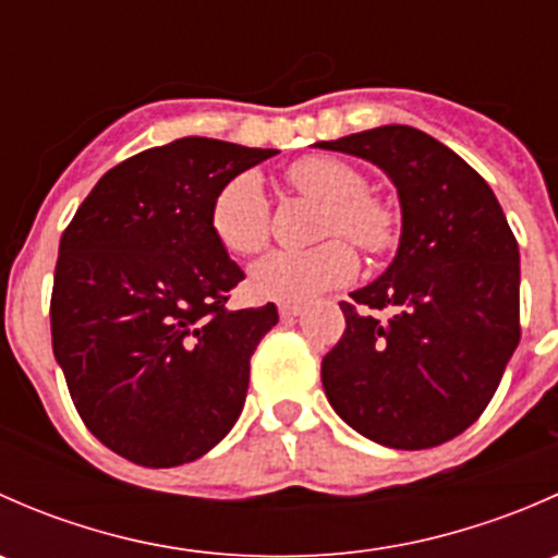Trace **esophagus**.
I'll return each instance as SVG.
<instances>
[{
  "instance_id": "34e87169",
  "label": "esophagus",
  "mask_w": 558,
  "mask_h": 558,
  "mask_svg": "<svg viewBox=\"0 0 558 558\" xmlns=\"http://www.w3.org/2000/svg\"><path fill=\"white\" fill-rule=\"evenodd\" d=\"M278 313H280V318H283V320L296 318V315L302 313V305H291V302H283V305H278Z\"/></svg>"
}]
</instances>
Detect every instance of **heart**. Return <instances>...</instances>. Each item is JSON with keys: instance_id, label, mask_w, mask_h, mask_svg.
Wrapping results in <instances>:
<instances>
[{"instance_id": "heart-1", "label": "heart", "mask_w": 558, "mask_h": 558, "mask_svg": "<svg viewBox=\"0 0 558 558\" xmlns=\"http://www.w3.org/2000/svg\"><path fill=\"white\" fill-rule=\"evenodd\" d=\"M286 178L300 194L324 205L318 238L331 240L307 251H275L262 258L247 278L253 296L311 302L356 278L359 258L348 239L369 256H380L397 245V213L369 194L367 174L351 161L337 156H305L286 170ZM210 227L218 243L234 256H256L269 245V199L256 174H234L218 191L210 207Z\"/></svg>"}]
</instances>
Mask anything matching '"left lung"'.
Returning <instances> with one entry per match:
<instances>
[{"label":"left lung","instance_id":"1","mask_svg":"<svg viewBox=\"0 0 558 558\" xmlns=\"http://www.w3.org/2000/svg\"><path fill=\"white\" fill-rule=\"evenodd\" d=\"M318 148L378 165L402 205L393 262L340 302L345 331L320 362L326 399L380 446H442L481 418L521 340L519 243L486 180L418 129L391 123Z\"/></svg>","mask_w":558,"mask_h":558}]
</instances>
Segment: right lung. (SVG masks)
Masks as SVG:
<instances>
[{
  "label": "right lung",
  "mask_w": 558,
  "mask_h": 558,
  "mask_svg": "<svg viewBox=\"0 0 558 558\" xmlns=\"http://www.w3.org/2000/svg\"><path fill=\"white\" fill-rule=\"evenodd\" d=\"M278 150L210 137L148 148L102 174L61 234L56 362L83 424L140 466H178L227 437L278 307L229 311L245 278L210 227L218 191Z\"/></svg>",
  "instance_id": "right-lung-1"
}]
</instances>
